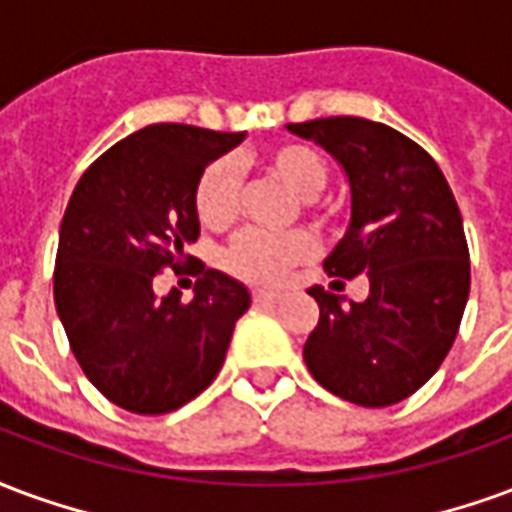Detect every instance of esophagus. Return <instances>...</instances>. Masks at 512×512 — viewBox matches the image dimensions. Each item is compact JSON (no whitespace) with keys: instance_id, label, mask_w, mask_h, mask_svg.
<instances>
[{"instance_id":"obj_1","label":"esophagus","mask_w":512,"mask_h":512,"mask_svg":"<svg viewBox=\"0 0 512 512\" xmlns=\"http://www.w3.org/2000/svg\"><path fill=\"white\" fill-rule=\"evenodd\" d=\"M253 302H256V305H275V302H281V294L256 289V292H253Z\"/></svg>"}]
</instances>
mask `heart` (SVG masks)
<instances>
[{"instance_id":"1","label":"heart","mask_w":512,"mask_h":512,"mask_svg":"<svg viewBox=\"0 0 512 512\" xmlns=\"http://www.w3.org/2000/svg\"><path fill=\"white\" fill-rule=\"evenodd\" d=\"M261 169L300 199L302 207H313L316 193L327 182V166L319 152L305 144H278L261 152ZM196 215L207 229H229L240 215V177L231 160H215L201 171L196 182ZM316 245L308 234H261L248 231L226 253V267L237 278L270 286L286 272L308 261Z\"/></svg>"}]
</instances>
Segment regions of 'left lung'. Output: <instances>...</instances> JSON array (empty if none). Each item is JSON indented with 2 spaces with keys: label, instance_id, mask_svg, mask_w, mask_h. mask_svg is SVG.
I'll list each match as a JSON object with an SVG mask.
<instances>
[{
  "label": "left lung",
  "instance_id": "left-lung-1",
  "mask_svg": "<svg viewBox=\"0 0 512 512\" xmlns=\"http://www.w3.org/2000/svg\"><path fill=\"white\" fill-rule=\"evenodd\" d=\"M286 128L327 149L349 179V229L324 270L346 281L365 275L371 286L363 302L308 289L319 324L302 349L305 365L343 401L398 404L436 374L469 300L453 190L420 144L382 122L327 117Z\"/></svg>",
  "mask_w": 512,
  "mask_h": 512
}]
</instances>
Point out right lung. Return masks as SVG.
I'll return each mask as SVG.
<instances>
[{
  "label": "right lung",
  "instance_id": "add662e5",
  "mask_svg": "<svg viewBox=\"0 0 512 512\" xmlns=\"http://www.w3.org/2000/svg\"><path fill=\"white\" fill-rule=\"evenodd\" d=\"M242 138L149 125L103 152L67 201L54 267L59 322L89 382L128 412L166 414L204 393L251 308L248 289L220 270L201 267L190 302L152 289L199 237L201 171Z\"/></svg>",
  "mask_w": 512,
  "mask_h": 512
}]
</instances>
